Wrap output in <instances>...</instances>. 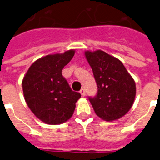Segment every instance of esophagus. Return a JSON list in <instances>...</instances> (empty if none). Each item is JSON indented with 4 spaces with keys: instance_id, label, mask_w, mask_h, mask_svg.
I'll return each instance as SVG.
<instances>
[{
    "instance_id": "obj_1",
    "label": "esophagus",
    "mask_w": 160,
    "mask_h": 160,
    "mask_svg": "<svg viewBox=\"0 0 160 160\" xmlns=\"http://www.w3.org/2000/svg\"><path fill=\"white\" fill-rule=\"evenodd\" d=\"M80 94H81V96H82V97H84V96H85V90H84V89H81L80 90Z\"/></svg>"
}]
</instances>
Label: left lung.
<instances>
[{"mask_svg":"<svg viewBox=\"0 0 160 160\" xmlns=\"http://www.w3.org/2000/svg\"><path fill=\"white\" fill-rule=\"evenodd\" d=\"M84 55L98 86L89 98L96 115L104 121L117 120L128 112L136 98V83L122 62L103 51H86Z\"/></svg>","mask_w":160,"mask_h":160,"instance_id":"1","label":"left lung"}]
</instances>
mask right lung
Instances as JSON below:
<instances>
[{"mask_svg": "<svg viewBox=\"0 0 160 160\" xmlns=\"http://www.w3.org/2000/svg\"><path fill=\"white\" fill-rule=\"evenodd\" d=\"M75 55L71 49L38 59L22 81L28 107L35 116L49 125L66 122L72 117L76 102L81 97L73 91L62 75V69Z\"/></svg>", "mask_w": 160, "mask_h": 160, "instance_id": "obj_1", "label": "right lung"}]
</instances>
